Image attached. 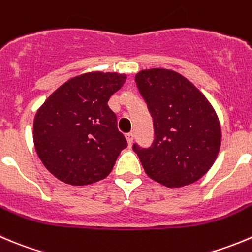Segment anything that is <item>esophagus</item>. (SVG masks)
Returning <instances> with one entry per match:
<instances>
[{
  "label": "esophagus",
  "instance_id": "esophagus-1",
  "mask_svg": "<svg viewBox=\"0 0 252 252\" xmlns=\"http://www.w3.org/2000/svg\"><path fill=\"white\" fill-rule=\"evenodd\" d=\"M126 141H128V145L131 146V143H133V139H134L133 133L126 134Z\"/></svg>",
  "mask_w": 252,
  "mask_h": 252
}]
</instances>
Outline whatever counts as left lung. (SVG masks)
I'll use <instances>...</instances> for the list:
<instances>
[{
	"mask_svg": "<svg viewBox=\"0 0 252 252\" xmlns=\"http://www.w3.org/2000/svg\"><path fill=\"white\" fill-rule=\"evenodd\" d=\"M135 82L155 133L150 148L133 145L146 175L170 188L198 181L220 149V124L212 104L192 82L172 70H143L135 75Z\"/></svg>",
	"mask_w": 252,
	"mask_h": 252,
	"instance_id": "1",
	"label": "left lung"
}]
</instances>
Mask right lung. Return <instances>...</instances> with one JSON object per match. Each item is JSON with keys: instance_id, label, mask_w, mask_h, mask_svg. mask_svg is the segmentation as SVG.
I'll return each mask as SVG.
<instances>
[{"instance_id": "add662e5", "label": "right lung", "mask_w": 252, "mask_h": 252, "mask_svg": "<svg viewBox=\"0 0 252 252\" xmlns=\"http://www.w3.org/2000/svg\"><path fill=\"white\" fill-rule=\"evenodd\" d=\"M126 76L87 72L72 77L36 111L33 140L43 165L58 180L72 186L101 181L111 173L126 140L108 107Z\"/></svg>"}]
</instances>
